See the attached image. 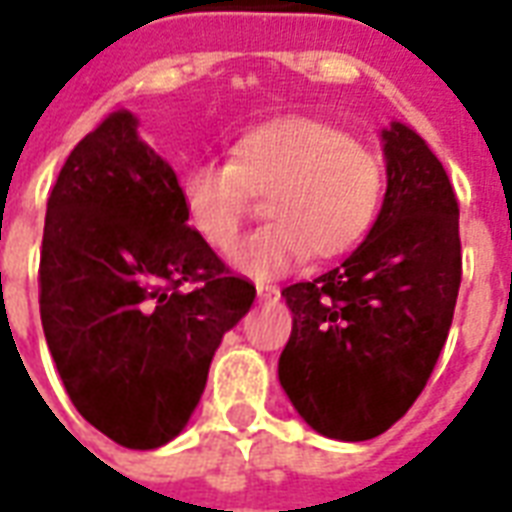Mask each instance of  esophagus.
Returning a JSON list of instances; mask_svg holds the SVG:
<instances>
[{
    "label": "esophagus",
    "mask_w": 512,
    "mask_h": 512,
    "mask_svg": "<svg viewBox=\"0 0 512 512\" xmlns=\"http://www.w3.org/2000/svg\"><path fill=\"white\" fill-rule=\"evenodd\" d=\"M256 292H259L262 300H273V297L281 295V289H278L275 284H256Z\"/></svg>",
    "instance_id": "esophagus-1"
}]
</instances>
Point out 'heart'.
Here are the masks:
<instances>
[{
    "instance_id": "1",
    "label": "heart",
    "mask_w": 512,
    "mask_h": 512,
    "mask_svg": "<svg viewBox=\"0 0 512 512\" xmlns=\"http://www.w3.org/2000/svg\"><path fill=\"white\" fill-rule=\"evenodd\" d=\"M386 165L375 148L336 123L286 115L253 126L231 148V162H201L181 179L190 226L228 250L264 195L270 220L250 234L234 264L259 278L289 270L306 253L339 259L366 237L383 204Z\"/></svg>"
}]
</instances>
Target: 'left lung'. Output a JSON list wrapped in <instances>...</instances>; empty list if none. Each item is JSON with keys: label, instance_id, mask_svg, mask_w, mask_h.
<instances>
[{"label": "left lung", "instance_id": "obj_1", "mask_svg": "<svg viewBox=\"0 0 512 512\" xmlns=\"http://www.w3.org/2000/svg\"><path fill=\"white\" fill-rule=\"evenodd\" d=\"M389 187L339 267L286 286L292 336L278 378L317 433L366 441L400 422L436 369L458 300V198L419 134L383 132Z\"/></svg>", "mask_w": 512, "mask_h": 512}]
</instances>
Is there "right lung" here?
Masks as SVG:
<instances>
[{
	"label": "right lung",
	"instance_id": "right-lung-1",
	"mask_svg": "<svg viewBox=\"0 0 512 512\" xmlns=\"http://www.w3.org/2000/svg\"><path fill=\"white\" fill-rule=\"evenodd\" d=\"M38 289L68 397L129 449L179 436L256 297L187 226L176 173L126 110L85 134L54 181Z\"/></svg>",
	"mask_w": 512,
	"mask_h": 512
}]
</instances>
